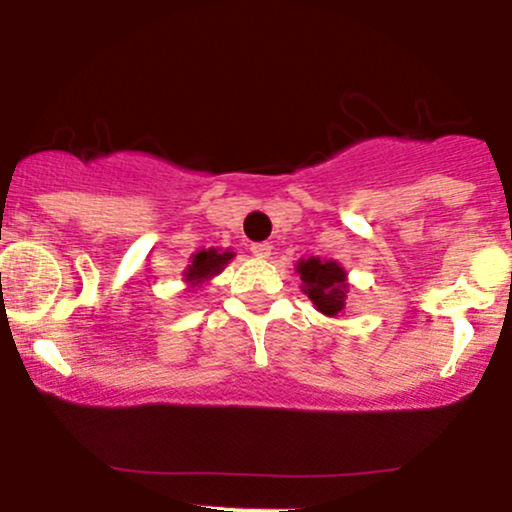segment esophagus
I'll use <instances>...</instances> for the list:
<instances>
[{
    "label": "esophagus",
    "mask_w": 512,
    "mask_h": 512,
    "mask_svg": "<svg viewBox=\"0 0 512 512\" xmlns=\"http://www.w3.org/2000/svg\"><path fill=\"white\" fill-rule=\"evenodd\" d=\"M250 252L257 257V260H267V257L272 255V245H269V243H252Z\"/></svg>",
    "instance_id": "obj_1"
}]
</instances>
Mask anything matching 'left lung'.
I'll use <instances>...</instances> for the list:
<instances>
[{"label":"left lung","instance_id":"left-lung-1","mask_svg":"<svg viewBox=\"0 0 512 512\" xmlns=\"http://www.w3.org/2000/svg\"><path fill=\"white\" fill-rule=\"evenodd\" d=\"M296 274L301 276V291L310 298L315 310L322 315L337 317L344 313L346 293H349V274L339 262L308 257L298 260Z\"/></svg>","mask_w":512,"mask_h":512}]
</instances>
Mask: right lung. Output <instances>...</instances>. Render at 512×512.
Segmentation results:
<instances>
[{"label": "right lung", "instance_id": "1", "mask_svg": "<svg viewBox=\"0 0 512 512\" xmlns=\"http://www.w3.org/2000/svg\"><path fill=\"white\" fill-rule=\"evenodd\" d=\"M233 257H236L233 250H199L190 257V264H187V269L182 272V276H185L182 281L187 284V289H199V286H204L207 281L214 279L216 274H221Z\"/></svg>", "mask_w": 512, "mask_h": 512}]
</instances>
